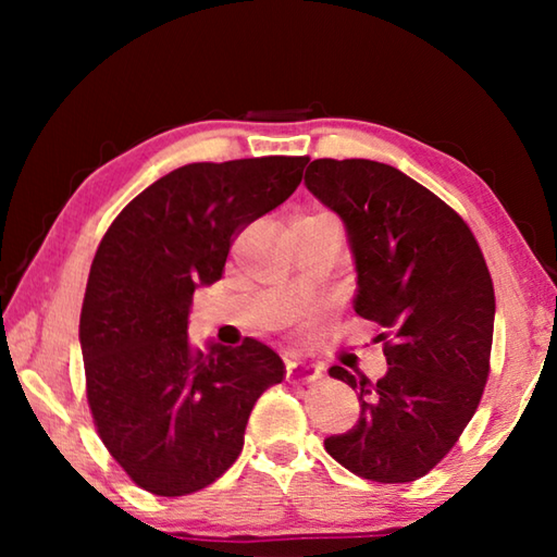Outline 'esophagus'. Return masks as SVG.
<instances>
[{"label":"esophagus","instance_id":"obj_1","mask_svg":"<svg viewBox=\"0 0 557 557\" xmlns=\"http://www.w3.org/2000/svg\"><path fill=\"white\" fill-rule=\"evenodd\" d=\"M322 375V366L312 361H301V358H292L287 363V381L292 383H309Z\"/></svg>","mask_w":557,"mask_h":557}]
</instances>
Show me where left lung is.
I'll use <instances>...</instances> for the list:
<instances>
[{
    "label": "left lung",
    "instance_id": "left-lung-1",
    "mask_svg": "<svg viewBox=\"0 0 557 557\" xmlns=\"http://www.w3.org/2000/svg\"><path fill=\"white\" fill-rule=\"evenodd\" d=\"M305 184L344 221L356 314L389 338L375 383L329 369L358 393L361 414L324 447L371 482H414L455 447L488 379L496 299L482 248L445 201L391 164L314 159Z\"/></svg>",
    "mask_w": 557,
    "mask_h": 557
}]
</instances>
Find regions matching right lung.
<instances>
[{"label":"right lung","instance_id":"right-lung-1","mask_svg":"<svg viewBox=\"0 0 557 557\" xmlns=\"http://www.w3.org/2000/svg\"><path fill=\"white\" fill-rule=\"evenodd\" d=\"M307 157L178 166L135 196L100 240L81 351L102 445L157 496L213 484L243 449L256 400L285 379L258 338L188 344L194 292L221 280L245 225L287 201Z\"/></svg>","mask_w":557,"mask_h":557}]
</instances>
